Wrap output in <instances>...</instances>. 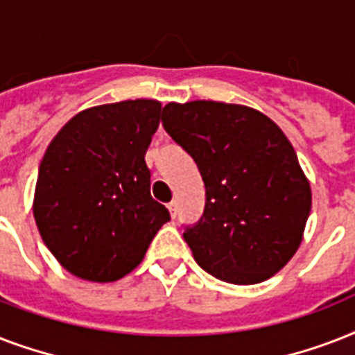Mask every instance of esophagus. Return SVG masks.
<instances>
[{
	"label": "esophagus",
	"mask_w": 355,
	"mask_h": 355,
	"mask_svg": "<svg viewBox=\"0 0 355 355\" xmlns=\"http://www.w3.org/2000/svg\"><path fill=\"white\" fill-rule=\"evenodd\" d=\"M167 208H169V214H171V217L175 219L178 214V205H177V200H171L169 205H167Z\"/></svg>",
	"instance_id": "1"
}]
</instances>
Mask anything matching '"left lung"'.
<instances>
[{"label":"left lung","instance_id":"obj_1","mask_svg":"<svg viewBox=\"0 0 355 355\" xmlns=\"http://www.w3.org/2000/svg\"><path fill=\"white\" fill-rule=\"evenodd\" d=\"M162 125L205 180V214L184 232L195 261L237 286L278 272L311 210L308 178L282 128L254 108L217 101L169 103Z\"/></svg>","mask_w":355,"mask_h":355}]
</instances>
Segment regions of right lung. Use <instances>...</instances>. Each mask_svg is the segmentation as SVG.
<instances>
[{
	"label": "right lung",
	"mask_w": 355,
	"mask_h": 355,
	"mask_svg": "<svg viewBox=\"0 0 355 355\" xmlns=\"http://www.w3.org/2000/svg\"><path fill=\"white\" fill-rule=\"evenodd\" d=\"M162 105L136 99L88 108L47 147L36 180V227L71 275L116 282L136 269L169 211L150 197L145 153Z\"/></svg>",
	"instance_id": "add662e5"
}]
</instances>
